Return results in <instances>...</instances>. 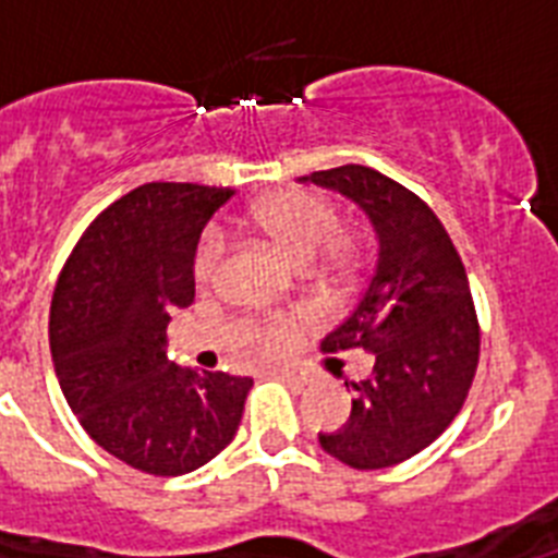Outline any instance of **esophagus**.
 Instances as JSON below:
<instances>
[{
    "label": "esophagus",
    "mask_w": 558,
    "mask_h": 558,
    "mask_svg": "<svg viewBox=\"0 0 558 558\" xmlns=\"http://www.w3.org/2000/svg\"><path fill=\"white\" fill-rule=\"evenodd\" d=\"M279 374H282V379H288L290 386H295V388H304L310 379H313L307 372H304V368H293V366L279 368Z\"/></svg>",
    "instance_id": "34e87169"
}]
</instances>
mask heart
Wrapping results in <instances>:
<instances>
[{"label": "heart", "mask_w": 558, "mask_h": 558, "mask_svg": "<svg viewBox=\"0 0 558 558\" xmlns=\"http://www.w3.org/2000/svg\"><path fill=\"white\" fill-rule=\"evenodd\" d=\"M248 223L302 268H310L322 259L340 263V256H343V218H340L338 206L313 192H279L251 209ZM220 263H223V240L218 231H209L204 234L198 254H195L198 284L206 288L215 282L220 274ZM302 324L304 315L254 318L243 327L245 352H282Z\"/></svg>", "instance_id": "obj_1"}]
</instances>
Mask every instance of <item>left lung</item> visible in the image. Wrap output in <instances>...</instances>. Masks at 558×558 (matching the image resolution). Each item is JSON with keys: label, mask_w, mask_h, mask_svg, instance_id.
<instances>
[{"label": "left lung", "mask_w": 558, "mask_h": 558, "mask_svg": "<svg viewBox=\"0 0 558 558\" xmlns=\"http://www.w3.org/2000/svg\"><path fill=\"white\" fill-rule=\"evenodd\" d=\"M299 181L352 198L377 234L366 290L324 338L327 352L374 354V368L352 383L347 425L318 441L354 470L393 466L433 445L470 393L481 338L466 270L430 206L383 172L343 165Z\"/></svg>", "instance_id": "obj_1"}]
</instances>
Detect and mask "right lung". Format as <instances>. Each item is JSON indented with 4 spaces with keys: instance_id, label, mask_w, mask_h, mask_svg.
<instances>
[{
    "instance_id": "obj_1",
    "label": "right lung",
    "mask_w": 558,
    "mask_h": 558,
    "mask_svg": "<svg viewBox=\"0 0 558 558\" xmlns=\"http://www.w3.org/2000/svg\"><path fill=\"white\" fill-rule=\"evenodd\" d=\"M231 195L136 186L88 226L52 295L49 349L69 408L102 450L147 475H186L218 456L254 386L167 357L170 315L195 295L201 231Z\"/></svg>"
}]
</instances>
